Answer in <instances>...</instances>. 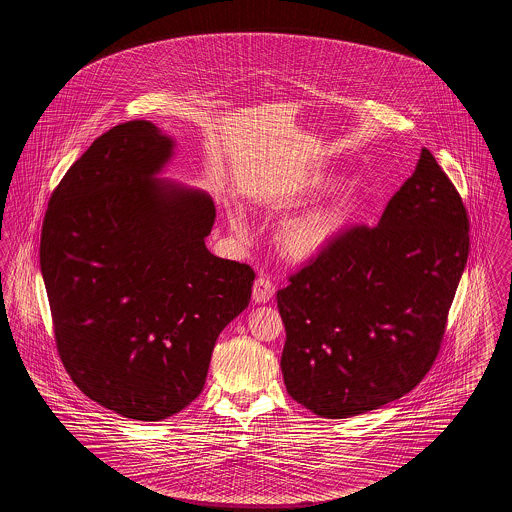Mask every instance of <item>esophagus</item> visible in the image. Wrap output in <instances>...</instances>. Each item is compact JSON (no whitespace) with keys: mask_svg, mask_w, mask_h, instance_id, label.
Here are the masks:
<instances>
[{"mask_svg":"<svg viewBox=\"0 0 512 512\" xmlns=\"http://www.w3.org/2000/svg\"><path fill=\"white\" fill-rule=\"evenodd\" d=\"M274 295V284L267 276H259L253 284V301L255 303H268Z\"/></svg>","mask_w":512,"mask_h":512,"instance_id":"1","label":"esophagus"}]
</instances>
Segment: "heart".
Instances as JSON below:
<instances>
[{
  "instance_id": "1",
  "label": "heart",
  "mask_w": 512,
  "mask_h": 512,
  "mask_svg": "<svg viewBox=\"0 0 512 512\" xmlns=\"http://www.w3.org/2000/svg\"><path fill=\"white\" fill-rule=\"evenodd\" d=\"M338 184V178L322 176L311 184L313 194L330 192ZM365 203V192L359 186H347L336 195L330 203L320 205L317 209L303 213L295 219L288 220L280 234H278V247L284 257L297 263L313 261L322 255L328 247L343 234V230L357 217ZM230 224L236 232L244 230L240 215L232 213Z\"/></svg>"
}]
</instances>
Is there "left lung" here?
<instances>
[{"instance_id":"8db88e82","label":"left lung","mask_w":512,"mask_h":512,"mask_svg":"<svg viewBox=\"0 0 512 512\" xmlns=\"http://www.w3.org/2000/svg\"><path fill=\"white\" fill-rule=\"evenodd\" d=\"M468 228L461 195L424 147L378 226L343 230L276 293L293 399L347 418L413 390L438 357Z\"/></svg>"}]
</instances>
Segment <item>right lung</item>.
Masks as SVG:
<instances>
[{"mask_svg":"<svg viewBox=\"0 0 512 512\" xmlns=\"http://www.w3.org/2000/svg\"><path fill=\"white\" fill-rule=\"evenodd\" d=\"M172 147L149 121L101 134L53 190L40 240L69 376L101 407L144 422L203 391L215 341L255 280L207 249L213 199L155 180Z\"/></svg>","mask_w":512,"mask_h":512,"instance_id":"right-lung-1","label":"right lung"}]
</instances>
